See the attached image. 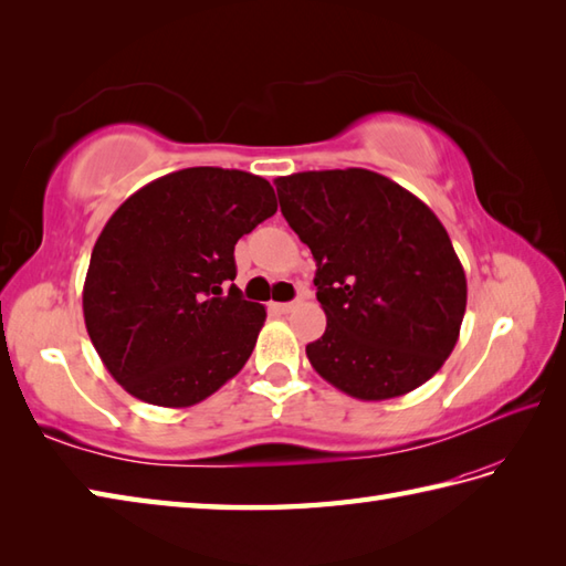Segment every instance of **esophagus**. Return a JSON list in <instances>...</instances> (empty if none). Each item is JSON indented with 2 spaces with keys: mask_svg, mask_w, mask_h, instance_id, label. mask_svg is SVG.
<instances>
[{
  "mask_svg": "<svg viewBox=\"0 0 566 566\" xmlns=\"http://www.w3.org/2000/svg\"><path fill=\"white\" fill-rule=\"evenodd\" d=\"M295 305H297V300H293V303H273L271 307H273L275 312H281V315H287V312H291Z\"/></svg>",
  "mask_w": 566,
  "mask_h": 566,
  "instance_id": "obj_1",
  "label": "esophagus"
}]
</instances>
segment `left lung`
<instances>
[{
	"mask_svg": "<svg viewBox=\"0 0 566 566\" xmlns=\"http://www.w3.org/2000/svg\"><path fill=\"white\" fill-rule=\"evenodd\" d=\"M283 218L317 261L326 315L307 358L342 392H411L453 354L468 281L446 228L407 188L368 169L300 171L273 181Z\"/></svg>",
	"mask_w": 566,
	"mask_h": 566,
	"instance_id": "8db88e82",
	"label": "left lung"
}]
</instances>
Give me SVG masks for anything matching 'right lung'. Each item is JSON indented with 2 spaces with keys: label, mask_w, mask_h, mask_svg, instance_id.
<instances>
[{
  "label": "right lung",
  "mask_w": 566,
  "mask_h": 566,
  "mask_svg": "<svg viewBox=\"0 0 566 566\" xmlns=\"http://www.w3.org/2000/svg\"><path fill=\"white\" fill-rule=\"evenodd\" d=\"M266 179L191 167L135 191L92 251L82 307L125 392L184 409L244 368L266 310L234 283V244L275 212Z\"/></svg>",
  "instance_id": "add662e5"
}]
</instances>
